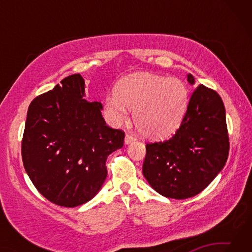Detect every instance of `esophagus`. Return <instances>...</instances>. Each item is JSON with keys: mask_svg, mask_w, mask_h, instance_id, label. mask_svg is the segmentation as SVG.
Listing matches in <instances>:
<instances>
[{"mask_svg": "<svg viewBox=\"0 0 252 252\" xmlns=\"http://www.w3.org/2000/svg\"><path fill=\"white\" fill-rule=\"evenodd\" d=\"M133 141H135L134 136H132V135H130V134H126V138H125V144H130L131 142H133Z\"/></svg>", "mask_w": 252, "mask_h": 252, "instance_id": "esophagus-1", "label": "esophagus"}]
</instances>
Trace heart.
<instances>
[{
  "mask_svg": "<svg viewBox=\"0 0 252 252\" xmlns=\"http://www.w3.org/2000/svg\"><path fill=\"white\" fill-rule=\"evenodd\" d=\"M189 93L183 81L151 73H135L118 83L116 92L104 100L110 125L121 126L134 110V123L149 139H164L181 126Z\"/></svg>",
  "mask_w": 252,
  "mask_h": 252,
  "instance_id": "heart-1",
  "label": "heart"
}]
</instances>
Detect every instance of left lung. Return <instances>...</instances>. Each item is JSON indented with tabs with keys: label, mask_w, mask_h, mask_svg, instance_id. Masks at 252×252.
<instances>
[{
	"label": "left lung",
	"mask_w": 252,
	"mask_h": 252,
	"mask_svg": "<svg viewBox=\"0 0 252 252\" xmlns=\"http://www.w3.org/2000/svg\"><path fill=\"white\" fill-rule=\"evenodd\" d=\"M187 80L193 85L192 74ZM142 172L167 198L194 197L223 169L229 155L225 109L216 91L200 84L191 95L181 126L171 139L147 144Z\"/></svg>",
	"instance_id": "obj_1"
}]
</instances>
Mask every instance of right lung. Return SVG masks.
Wrapping results in <instances>:
<instances>
[{"instance_id": "add662e5", "label": "right lung", "mask_w": 252, "mask_h": 252, "mask_svg": "<svg viewBox=\"0 0 252 252\" xmlns=\"http://www.w3.org/2000/svg\"><path fill=\"white\" fill-rule=\"evenodd\" d=\"M84 80L66 76L29 106L22 140L24 169L37 191L58 206L90 201L106 178L109 155L123 147L125 133L111 129L102 104L84 99Z\"/></svg>"}]
</instances>
